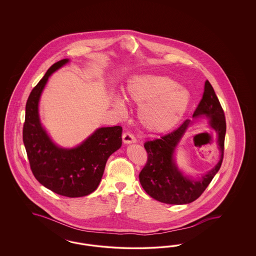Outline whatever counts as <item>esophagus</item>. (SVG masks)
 I'll list each match as a JSON object with an SVG mask.
<instances>
[{"label":"esophagus","instance_id":"34e87169","mask_svg":"<svg viewBox=\"0 0 256 256\" xmlns=\"http://www.w3.org/2000/svg\"><path fill=\"white\" fill-rule=\"evenodd\" d=\"M122 142L124 144H132V143H135L136 139L134 135L130 132H124L122 134Z\"/></svg>","mask_w":256,"mask_h":256}]
</instances>
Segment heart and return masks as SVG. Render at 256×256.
I'll list each match as a JSON object with an SVG mask.
<instances>
[{"mask_svg":"<svg viewBox=\"0 0 256 256\" xmlns=\"http://www.w3.org/2000/svg\"><path fill=\"white\" fill-rule=\"evenodd\" d=\"M126 96L139 106V121L152 134L167 132L176 126L191 104L189 90L169 76L159 74L135 76L126 87ZM113 104L122 110L124 102L120 98H113Z\"/></svg>","mask_w":256,"mask_h":256,"instance_id":"b5f03b06","label":"heart"}]
</instances>
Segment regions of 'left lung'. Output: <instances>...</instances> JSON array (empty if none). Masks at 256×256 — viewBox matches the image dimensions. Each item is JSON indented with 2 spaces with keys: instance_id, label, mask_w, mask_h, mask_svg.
Masks as SVG:
<instances>
[{
  "instance_id": "8db88e82",
  "label": "left lung",
  "mask_w": 256,
  "mask_h": 256,
  "mask_svg": "<svg viewBox=\"0 0 256 256\" xmlns=\"http://www.w3.org/2000/svg\"><path fill=\"white\" fill-rule=\"evenodd\" d=\"M200 117H206L209 126L217 134L220 156L216 166L198 180L185 176L178 169L174 160L176 148L194 121L186 120L172 132L162 136L160 139L146 141L144 144L148 152V161L139 174V180L146 194L160 202L186 204L194 202L204 192L220 168L224 158L226 124L219 100L208 80L204 84L202 98L193 114L195 119Z\"/></svg>"
}]
</instances>
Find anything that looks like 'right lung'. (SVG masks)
I'll return each mask as SVG.
<instances>
[{
  "instance_id": "1",
  "label": "right lung",
  "mask_w": 256,
  "mask_h": 256,
  "mask_svg": "<svg viewBox=\"0 0 256 256\" xmlns=\"http://www.w3.org/2000/svg\"><path fill=\"white\" fill-rule=\"evenodd\" d=\"M69 62L58 61L30 92L26 104L23 141L30 169L37 180L50 191L69 198L94 192L100 182L106 161L122 146V126L100 128L78 146L56 145L39 117V100L50 74Z\"/></svg>"
}]
</instances>
